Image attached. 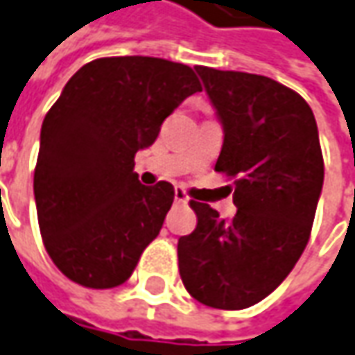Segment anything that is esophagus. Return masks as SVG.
<instances>
[{"instance_id":"1","label":"esophagus","mask_w":355,"mask_h":355,"mask_svg":"<svg viewBox=\"0 0 355 355\" xmlns=\"http://www.w3.org/2000/svg\"><path fill=\"white\" fill-rule=\"evenodd\" d=\"M173 199H175V203H187V201H189V197H187V193L183 191L182 187H175V191H173Z\"/></svg>"}]
</instances>
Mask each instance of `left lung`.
<instances>
[{"label":"left lung","instance_id":"1","mask_svg":"<svg viewBox=\"0 0 355 355\" xmlns=\"http://www.w3.org/2000/svg\"><path fill=\"white\" fill-rule=\"evenodd\" d=\"M225 128L215 172L232 185L236 215L189 205L197 227L178 242L180 275L199 303L240 311L260 303L301 258L324 182L311 107L291 87L258 73L197 66Z\"/></svg>","mask_w":355,"mask_h":355}]
</instances>
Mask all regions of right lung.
<instances>
[{"label": "right lung", "instance_id": "right-lung-1", "mask_svg": "<svg viewBox=\"0 0 355 355\" xmlns=\"http://www.w3.org/2000/svg\"><path fill=\"white\" fill-rule=\"evenodd\" d=\"M195 72L152 56L87 62L42 121L35 201L44 248L68 279L111 289L160 234L173 185H142L135 154L166 116L201 92Z\"/></svg>", "mask_w": 355, "mask_h": 355}]
</instances>
